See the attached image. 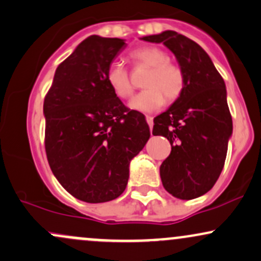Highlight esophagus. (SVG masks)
<instances>
[{"label": "esophagus", "instance_id": "1", "mask_svg": "<svg viewBox=\"0 0 261 261\" xmlns=\"http://www.w3.org/2000/svg\"><path fill=\"white\" fill-rule=\"evenodd\" d=\"M146 122H148L150 129H152V125H154V118L151 116H146Z\"/></svg>", "mask_w": 261, "mask_h": 261}]
</instances>
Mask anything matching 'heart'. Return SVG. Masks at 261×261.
<instances>
[{
    "instance_id": "heart-1",
    "label": "heart",
    "mask_w": 261,
    "mask_h": 261,
    "mask_svg": "<svg viewBox=\"0 0 261 261\" xmlns=\"http://www.w3.org/2000/svg\"><path fill=\"white\" fill-rule=\"evenodd\" d=\"M134 66L149 69L144 81L145 90L140 91L129 101V107L139 112H155L168 101L177 100L185 88V74L176 64L170 63V56L155 46L137 48L129 54ZM106 82L118 99H128L133 94L128 70L119 62H112L106 72Z\"/></svg>"
}]
</instances>
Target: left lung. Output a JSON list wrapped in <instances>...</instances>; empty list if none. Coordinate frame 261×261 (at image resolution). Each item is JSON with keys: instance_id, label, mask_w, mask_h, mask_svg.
<instances>
[{"instance_id": "left-lung-1", "label": "left lung", "mask_w": 261, "mask_h": 261, "mask_svg": "<svg viewBox=\"0 0 261 261\" xmlns=\"http://www.w3.org/2000/svg\"><path fill=\"white\" fill-rule=\"evenodd\" d=\"M142 40L162 42L185 74L182 94L154 118L152 134L167 138L172 146L160 166L165 189L191 200L213 188L225 165L233 129L225 82L209 55L187 36L166 30Z\"/></svg>"}]
</instances>
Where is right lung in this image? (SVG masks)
<instances>
[{"instance_id":"right-lung-1","label":"right lung","mask_w":261,"mask_h":261,"mask_svg":"<svg viewBox=\"0 0 261 261\" xmlns=\"http://www.w3.org/2000/svg\"><path fill=\"white\" fill-rule=\"evenodd\" d=\"M125 46L123 39L89 36L57 67L45 96L48 165L63 188L87 203L124 192L130 160L150 138L143 113L127 109L106 82Z\"/></svg>"}]
</instances>
